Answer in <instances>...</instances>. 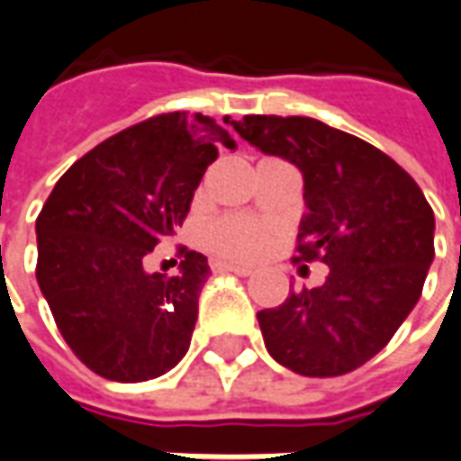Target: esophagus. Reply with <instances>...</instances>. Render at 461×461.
<instances>
[{"label": "esophagus", "instance_id": "obj_1", "mask_svg": "<svg viewBox=\"0 0 461 461\" xmlns=\"http://www.w3.org/2000/svg\"><path fill=\"white\" fill-rule=\"evenodd\" d=\"M212 271L215 273H236V276H250V273H253V268H249V266H236V263L218 261V263H212Z\"/></svg>", "mask_w": 461, "mask_h": 461}]
</instances>
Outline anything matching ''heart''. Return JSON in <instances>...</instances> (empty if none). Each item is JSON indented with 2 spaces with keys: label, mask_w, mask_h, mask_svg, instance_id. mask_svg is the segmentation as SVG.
Returning a JSON list of instances; mask_svg holds the SVG:
<instances>
[{
  "label": "heart",
  "mask_w": 461,
  "mask_h": 461,
  "mask_svg": "<svg viewBox=\"0 0 461 461\" xmlns=\"http://www.w3.org/2000/svg\"><path fill=\"white\" fill-rule=\"evenodd\" d=\"M273 228L250 215H223L203 230L205 249L218 258L238 263L258 261L271 249Z\"/></svg>",
  "instance_id": "b5f03b06"
}]
</instances>
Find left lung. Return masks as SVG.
Returning a JSON list of instances; mask_svg holds the SVG:
<instances>
[{
    "label": "left lung",
    "instance_id": "8db88e82",
    "mask_svg": "<svg viewBox=\"0 0 461 461\" xmlns=\"http://www.w3.org/2000/svg\"><path fill=\"white\" fill-rule=\"evenodd\" d=\"M243 140L294 163L306 215L294 263L321 261L319 288L258 311L266 348L301 376H341L392 341L434 258V211L386 152L313 117L246 115Z\"/></svg>",
    "mask_w": 461,
    "mask_h": 461
}]
</instances>
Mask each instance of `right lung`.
<instances>
[{
    "label": "right lung",
    "instance_id": "add662e5",
    "mask_svg": "<svg viewBox=\"0 0 461 461\" xmlns=\"http://www.w3.org/2000/svg\"><path fill=\"white\" fill-rule=\"evenodd\" d=\"M208 115L167 113L92 148L57 180L37 218V284L75 357L104 379L148 382L185 357L211 268L183 256L176 276L145 271L176 236L218 148Z\"/></svg>",
    "mask_w": 461,
    "mask_h": 461
}]
</instances>
